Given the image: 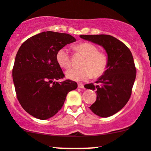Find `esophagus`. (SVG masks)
<instances>
[{
    "label": "esophagus",
    "instance_id": "34e87169",
    "mask_svg": "<svg viewBox=\"0 0 151 151\" xmlns=\"http://www.w3.org/2000/svg\"><path fill=\"white\" fill-rule=\"evenodd\" d=\"M78 88H84V85L82 83H78Z\"/></svg>",
    "mask_w": 151,
    "mask_h": 151
}]
</instances>
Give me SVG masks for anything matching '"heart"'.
Here are the masks:
<instances>
[{"instance_id":"1","label":"heart","mask_w":151,"mask_h":151,"mask_svg":"<svg viewBox=\"0 0 151 151\" xmlns=\"http://www.w3.org/2000/svg\"><path fill=\"white\" fill-rule=\"evenodd\" d=\"M76 50L86 58L82 63V68H71L66 71L67 78L77 82L87 81L93 77H98L104 74L108 65V56L99 51L98 46L91 42H83L76 47ZM56 61L63 68L71 65V57L68 49L63 47L56 53Z\"/></svg>"}]
</instances>
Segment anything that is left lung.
<instances>
[{
	"label": "left lung",
	"instance_id": "obj_1",
	"mask_svg": "<svg viewBox=\"0 0 151 151\" xmlns=\"http://www.w3.org/2000/svg\"><path fill=\"white\" fill-rule=\"evenodd\" d=\"M80 38L102 46L108 56V65L96 81L86 88L96 90L97 99L90 109L100 117H109L126 105L136 76L133 55L123 42L109 35H80Z\"/></svg>",
	"mask_w": 151,
	"mask_h": 151
}]
</instances>
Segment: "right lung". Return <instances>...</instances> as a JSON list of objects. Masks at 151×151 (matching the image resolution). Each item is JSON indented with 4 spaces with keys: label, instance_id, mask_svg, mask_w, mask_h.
Masks as SVG:
<instances>
[{
    "label": "right lung",
    "instance_id": "right-lung-1",
    "mask_svg": "<svg viewBox=\"0 0 151 151\" xmlns=\"http://www.w3.org/2000/svg\"><path fill=\"white\" fill-rule=\"evenodd\" d=\"M76 39L67 33L42 32L27 39L18 49L12 68L17 98L27 112L41 120L56 115L77 83L66 80L56 53Z\"/></svg>",
    "mask_w": 151,
    "mask_h": 151
}]
</instances>
